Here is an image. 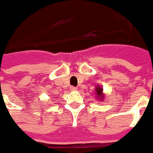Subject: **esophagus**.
I'll return each mask as SVG.
<instances>
[{
	"label": "esophagus",
	"instance_id": "obj_1",
	"mask_svg": "<svg viewBox=\"0 0 153 153\" xmlns=\"http://www.w3.org/2000/svg\"><path fill=\"white\" fill-rule=\"evenodd\" d=\"M77 90V88L76 87H74V86H71V87H70V90H71V91H74V90Z\"/></svg>",
	"mask_w": 153,
	"mask_h": 153
}]
</instances>
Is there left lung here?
I'll return each instance as SVG.
<instances>
[{"instance_id":"8db88e82","label":"left lung","mask_w":153,"mask_h":153,"mask_svg":"<svg viewBox=\"0 0 153 153\" xmlns=\"http://www.w3.org/2000/svg\"><path fill=\"white\" fill-rule=\"evenodd\" d=\"M95 94L97 95V97L99 98V100H102L104 99V94H103V89L101 87L98 86L96 89H95Z\"/></svg>"}]
</instances>
